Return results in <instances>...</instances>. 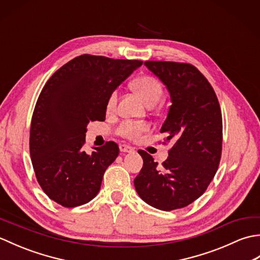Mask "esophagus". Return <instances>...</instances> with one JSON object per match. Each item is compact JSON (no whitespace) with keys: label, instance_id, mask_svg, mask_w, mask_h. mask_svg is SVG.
<instances>
[{"label":"esophagus","instance_id":"obj_1","mask_svg":"<svg viewBox=\"0 0 260 260\" xmlns=\"http://www.w3.org/2000/svg\"><path fill=\"white\" fill-rule=\"evenodd\" d=\"M119 151L123 152V153H132L134 152V148L129 146V145H126V144H120L119 145Z\"/></svg>","mask_w":260,"mask_h":260}]
</instances>
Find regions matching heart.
Here are the masks:
<instances>
[{
  "label": "heart",
  "mask_w": 260,
  "mask_h": 260,
  "mask_svg": "<svg viewBox=\"0 0 260 260\" xmlns=\"http://www.w3.org/2000/svg\"><path fill=\"white\" fill-rule=\"evenodd\" d=\"M133 89L139 93L146 105L158 103L163 95V87L156 78L152 76H141L132 82ZM117 91H113L107 99V112H113L117 105ZM148 126L144 123H134V121H123L117 128V133L128 140H135L146 132Z\"/></svg>",
  "instance_id": "obj_1"
}]
</instances>
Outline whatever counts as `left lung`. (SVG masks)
<instances>
[{
	"mask_svg": "<svg viewBox=\"0 0 260 260\" xmlns=\"http://www.w3.org/2000/svg\"><path fill=\"white\" fill-rule=\"evenodd\" d=\"M144 64L170 93L171 106L159 132L174 144L162 167L150 154L139 151L144 164L134 185L147 204L171 211L200 198L215 175L222 148L221 110L213 88L194 66Z\"/></svg>",
	"mask_w": 260,
	"mask_h": 260,
	"instance_id": "obj_1",
	"label": "left lung"
}]
</instances>
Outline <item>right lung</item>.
Instances as JSON below:
<instances>
[{
	"instance_id": "1",
	"label": "right lung",
	"mask_w": 260,
	"mask_h": 260,
	"mask_svg": "<svg viewBox=\"0 0 260 260\" xmlns=\"http://www.w3.org/2000/svg\"><path fill=\"white\" fill-rule=\"evenodd\" d=\"M142 63L82 54L47 81L32 116L30 155L39 184L51 200L74 208L97 196L119 148L107 142L87 154V125L105 120L109 95Z\"/></svg>"
}]
</instances>
